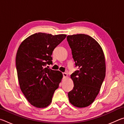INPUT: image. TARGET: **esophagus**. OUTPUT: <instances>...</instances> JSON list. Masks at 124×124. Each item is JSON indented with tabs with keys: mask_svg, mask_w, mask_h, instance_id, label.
<instances>
[{
	"mask_svg": "<svg viewBox=\"0 0 124 124\" xmlns=\"http://www.w3.org/2000/svg\"><path fill=\"white\" fill-rule=\"evenodd\" d=\"M67 76H68V75H67L66 73H63V79H66Z\"/></svg>",
	"mask_w": 124,
	"mask_h": 124,
	"instance_id": "obj_1",
	"label": "esophagus"
}]
</instances>
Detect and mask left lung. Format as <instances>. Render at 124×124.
<instances>
[{
    "instance_id": "left-lung-1",
    "label": "left lung",
    "mask_w": 124,
    "mask_h": 124,
    "mask_svg": "<svg viewBox=\"0 0 124 124\" xmlns=\"http://www.w3.org/2000/svg\"><path fill=\"white\" fill-rule=\"evenodd\" d=\"M67 39L78 68L70 75L74 87L68 93L69 101L77 107H86L97 97L106 76L104 54L97 41L89 35H68Z\"/></svg>"
}]
</instances>
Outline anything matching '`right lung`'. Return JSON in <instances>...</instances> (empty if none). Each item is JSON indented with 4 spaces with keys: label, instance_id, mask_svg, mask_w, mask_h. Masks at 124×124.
<instances>
[{
    "label": "right lung",
    "instance_id": "right-lung-1",
    "mask_svg": "<svg viewBox=\"0 0 124 124\" xmlns=\"http://www.w3.org/2000/svg\"><path fill=\"white\" fill-rule=\"evenodd\" d=\"M66 34L35 33L24 40L17 52L16 66L20 89L28 101L37 108H45L52 102L62 73L45 67L52 63V51Z\"/></svg>",
    "mask_w": 124,
    "mask_h": 124
}]
</instances>
